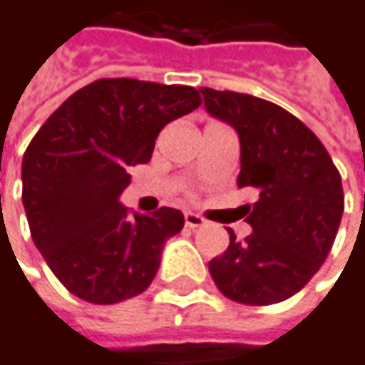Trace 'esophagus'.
<instances>
[{
	"label": "esophagus",
	"instance_id": "34e87169",
	"mask_svg": "<svg viewBox=\"0 0 365 365\" xmlns=\"http://www.w3.org/2000/svg\"><path fill=\"white\" fill-rule=\"evenodd\" d=\"M183 217H185V226H187V228H200V226L207 224L205 217H200L198 213H192V211H187Z\"/></svg>",
	"mask_w": 365,
	"mask_h": 365
}]
</instances>
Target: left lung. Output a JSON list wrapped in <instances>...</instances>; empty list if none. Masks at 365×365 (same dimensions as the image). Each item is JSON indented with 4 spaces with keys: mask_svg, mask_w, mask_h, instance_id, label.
<instances>
[{
    "mask_svg": "<svg viewBox=\"0 0 365 365\" xmlns=\"http://www.w3.org/2000/svg\"><path fill=\"white\" fill-rule=\"evenodd\" d=\"M209 115L230 124L241 143L239 187L252 235L209 262L217 289L241 304H277L298 294L334 245L344 194L328 150L296 115L252 95L200 88Z\"/></svg>",
    "mask_w": 365,
    "mask_h": 365,
    "instance_id": "8db88e82",
    "label": "left lung"
}]
</instances>
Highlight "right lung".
Returning a JSON list of instances; mask_svg holds the SVG:
<instances>
[{
  "label": "right lung",
  "instance_id": "1",
  "mask_svg": "<svg viewBox=\"0 0 365 365\" xmlns=\"http://www.w3.org/2000/svg\"><path fill=\"white\" fill-rule=\"evenodd\" d=\"M198 106L192 86L108 78L73 93L36 133L23 158V205L37 252L73 296L115 304L154 281L183 213L130 215L120 194L130 167L152 158L158 133Z\"/></svg>",
  "mask_w": 365,
  "mask_h": 365
}]
</instances>
